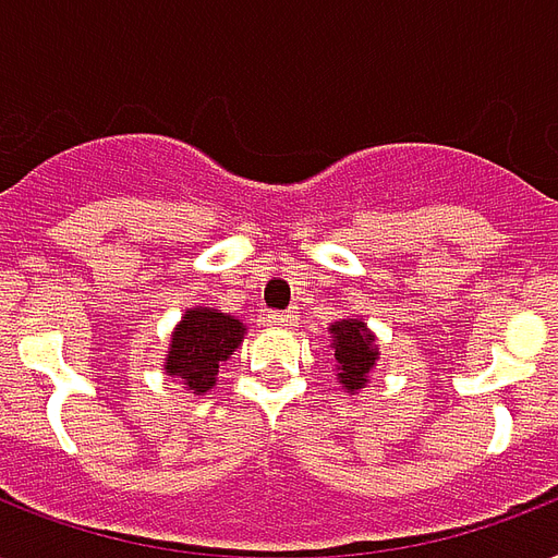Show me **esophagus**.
I'll list each match as a JSON object with an SVG mask.
<instances>
[{
  "instance_id": "34e87169",
  "label": "esophagus",
  "mask_w": 558,
  "mask_h": 558,
  "mask_svg": "<svg viewBox=\"0 0 558 558\" xmlns=\"http://www.w3.org/2000/svg\"><path fill=\"white\" fill-rule=\"evenodd\" d=\"M296 319H300V314H296V311H270V314H267V323H270L274 328L296 326Z\"/></svg>"
}]
</instances>
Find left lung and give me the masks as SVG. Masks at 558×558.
<instances>
[{
  "label": "left lung",
  "instance_id": "left-lung-1",
  "mask_svg": "<svg viewBox=\"0 0 558 558\" xmlns=\"http://www.w3.org/2000/svg\"><path fill=\"white\" fill-rule=\"evenodd\" d=\"M331 335V364L338 373V384L349 396H355L369 384V373L378 364V338L364 319L347 317L328 326Z\"/></svg>",
  "mask_w": 558,
  "mask_h": 558
}]
</instances>
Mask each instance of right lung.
Listing matches in <instances>:
<instances>
[{
    "instance_id": "add662e5",
    "label": "right lung",
    "mask_w": 558,
    "mask_h": 558,
    "mask_svg": "<svg viewBox=\"0 0 558 558\" xmlns=\"http://www.w3.org/2000/svg\"><path fill=\"white\" fill-rule=\"evenodd\" d=\"M244 335L247 326L232 314L206 305L185 308L171 331L162 369L189 392L203 396L215 387L220 364L230 361L232 352L244 343Z\"/></svg>"
}]
</instances>
